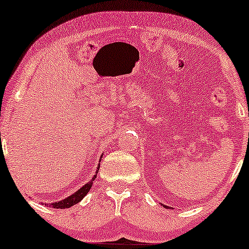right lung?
<instances>
[{
  "mask_svg": "<svg viewBox=\"0 0 249 249\" xmlns=\"http://www.w3.org/2000/svg\"><path fill=\"white\" fill-rule=\"evenodd\" d=\"M96 175H97V172H96ZM96 175L94 176V178L91 179L89 182L86 183L84 187H81V188L78 190V192L74 193L73 195L69 196L68 198L63 199V200H60V202H57V203H52L51 204V206L54 207V209H69V207L74 205V204L79 203L80 200L83 199L85 196H86V194L89 192V189L91 188V185H93L94 179L96 178ZM47 205H49V204H47Z\"/></svg>",
  "mask_w": 249,
  "mask_h": 249,
  "instance_id": "right-lung-1",
  "label": "right lung"
}]
</instances>
